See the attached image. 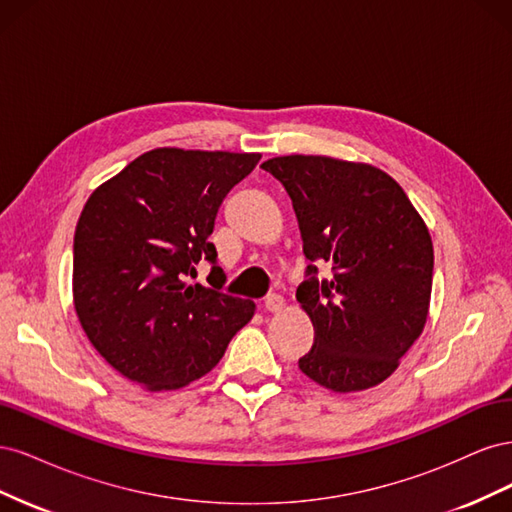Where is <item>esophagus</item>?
<instances>
[{
	"label": "esophagus",
	"mask_w": 512,
	"mask_h": 512,
	"mask_svg": "<svg viewBox=\"0 0 512 512\" xmlns=\"http://www.w3.org/2000/svg\"><path fill=\"white\" fill-rule=\"evenodd\" d=\"M265 307H267V312H282V307H284V297H280V294H269V297L265 299Z\"/></svg>",
	"instance_id": "1"
}]
</instances>
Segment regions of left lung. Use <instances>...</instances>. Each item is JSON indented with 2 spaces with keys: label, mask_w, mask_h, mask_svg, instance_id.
<instances>
[{
  "label": "left lung",
  "mask_w": 512,
  "mask_h": 512,
  "mask_svg": "<svg viewBox=\"0 0 512 512\" xmlns=\"http://www.w3.org/2000/svg\"><path fill=\"white\" fill-rule=\"evenodd\" d=\"M262 168L286 188L309 260L297 301L316 335L299 369L335 393L371 389L423 333L429 230L401 185L371 164L282 156ZM322 264L332 275L318 281Z\"/></svg>",
  "instance_id": "1"
}]
</instances>
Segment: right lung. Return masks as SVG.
<instances>
[{"label": "right lung", "instance_id": "right-lung-1", "mask_svg": "<svg viewBox=\"0 0 512 512\" xmlns=\"http://www.w3.org/2000/svg\"><path fill=\"white\" fill-rule=\"evenodd\" d=\"M260 153L151 149L104 181L74 232V309L89 342L123 378L175 391L220 363L254 301L220 292L209 241L226 194ZM200 259L213 289L185 285ZM210 274V275H211Z\"/></svg>", "mask_w": 512, "mask_h": 512}]
</instances>
